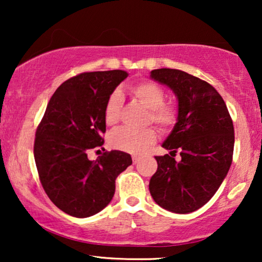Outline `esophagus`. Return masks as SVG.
<instances>
[{"mask_svg":"<svg viewBox=\"0 0 262 262\" xmlns=\"http://www.w3.org/2000/svg\"><path fill=\"white\" fill-rule=\"evenodd\" d=\"M138 161H139V156H136V155H134V156H132V162H134L135 164H136V163H137V162H138Z\"/></svg>","mask_w":262,"mask_h":262,"instance_id":"esophagus-1","label":"esophagus"}]
</instances>
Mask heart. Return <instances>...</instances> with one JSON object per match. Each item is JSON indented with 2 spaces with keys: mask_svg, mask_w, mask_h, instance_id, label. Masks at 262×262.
<instances>
[{
  "mask_svg": "<svg viewBox=\"0 0 262 262\" xmlns=\"http://www.w3.org/2000/svg\"><path fill=\"white\" fill-rule=\"evenodd\" d=\"M132 98L148 108L145 123H154L161 131L168 132L174 128L180 118V110L177 103L164 101L166 92L159 83L144 80L130 88ZM121 108V95L116 91L108 96L103 108V120L106 125L113 126L119 121ZM157 134L154 127H146L141 131L120 127L114 130L108 137V143L113 149L130 154H141L156 142Z\"/></svg>",
  "mask_w": 262,
  "mask_h": 262,
  "instance_id": "b5f03b06",
  "label": "heart"
}]
</instances>
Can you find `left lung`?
<instances>
[{"label": "left lung", "instance_id": "1", "mask_svg": "<svg viewBox=\"0 0 262 262\" xmlns=\"http://www.w3.org/2000/svg\"><path fill=\"white\" fill-rule=\"evenodd\" d=\"M151 77L173 89L180 118L162 145L170 155L155 156L150 194L171 212H193L212 198L227 177L234 154V124L223 98L207 82L164 68L152 70ZM178 151L179 163L173 159Z\"/></svg>", "mask_w": 262, "mask_h": 262}]
</instances>
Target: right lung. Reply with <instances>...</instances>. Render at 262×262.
Segmentation results:
<instances>
[{
	"label": "right lung",
	"mask_w": 262,
	"mask_h": 262,
	"mask_svg": "<svg viewBox=\"0 0 262 262\" xmlns=\"http://www.w3.org/2000/svg\"><path fill=\"white\" fill-rule=\"evenodd\" d=\"M126 77L123 70H110L69 78L51 96L35 131L39 180L50 200L73 217H89L105 209L118 175L132 163L128 154L118 150L103 149L95 161L88 160L89 150L103 144L107 99Z\"/></svg>",
	"instance_id": "obj_1"
}]
</instances>
